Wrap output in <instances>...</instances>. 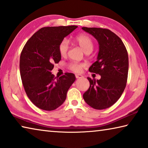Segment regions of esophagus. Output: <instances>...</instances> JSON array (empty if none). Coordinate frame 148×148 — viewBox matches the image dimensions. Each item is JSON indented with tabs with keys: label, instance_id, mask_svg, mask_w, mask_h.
Returning <instances> with one entry per match:
<instances>
[{
	"label": "esophagus",
	"instance_id": "esophagus-1",
	"mask_svg": "<svg viewBox=\"0 0 148 148\" xmlns=\"http://www.w3.org/2000/svg\"><path fill=\"white\" fill-rule=\"evenodd\" d=\"M75 76H76V78H81V77H83V76H82V74H76Z\"/></svg>",
	"mask_w": 148,
	"mask_h": 148
}]
</instances>
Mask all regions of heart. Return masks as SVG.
<instances>
[{
	"label": "heart",
	"instance_id": "heart-1",
	"mask_svg": "<svg viewBox=\"0 0 148 148\" xmlns=\"http://www.w3.org/2000/svg\"><path fill=\"white\" fill-rule=\"evenodd\" d=\"M75 42L78 45L85 53L89 54L92 51L94 47V42L89 35L82 34L77 36L74 39ZM69 49V42L66 39H64L60 42L59 45V52L61 56H65ZM84 66V64L78 62H71L69 64V68L75 72H79Z\"/></svg>",
	"mask_w": 148,
	"mask_h": 148
}]
</instances>
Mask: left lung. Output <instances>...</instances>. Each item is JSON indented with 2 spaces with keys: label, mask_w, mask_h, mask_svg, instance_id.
I'll list each match as a JSON object with an SVG mask.
<instances>
[{
  "label": "left lung",
  "mask_w": 148,
  "mask_h": 148,
  "mask_svg": "<svg viewBox=\"0 0 148 148\" xmlns=\"http://www.w3.org/2000/svg\"><path fill=\"white\" fill-rule=\"evenodd\" d=\"M82 29L98 41L97 60L89 71L101 77L97 80L87 77L90 86L83 95L84 99L92 108L106 109L118 101L126 87L128 53L121 38L110 30L95 27H82Z\"/></svg>",
  "instance_id": "obj_1"
}]
</instances>
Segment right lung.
<instances>
[{"label":"right lung","instance_id":"1","mask_svg":"<svg viewBox=\"0 0 148 148\" xmlns=\"http://www.w3.org/2000/svg\"><path fill=\"white\" fill-rule=\"evenodd\" d=\"M77 26L47 27L38 30L23 47L19 61L20 74L25 91L35 106L51 111L63 103L75 75L66 72L55 77L51 71L61 61L59 45Z\"/></svg>","mask_w":148,"mask_h":148}]
</instances>
